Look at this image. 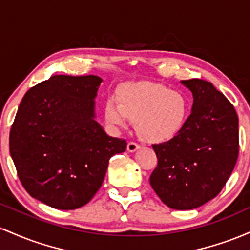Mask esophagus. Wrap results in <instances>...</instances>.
Returning <instances> with one entry per match:
<instances>
[{
	"label": "esophagus",
	"instance_id": "1",
	"mask_svg": "<svg viewBox=\"0 0 250 250\" xmlns=\"http://www.w3.org/2000/svg\"><path fill=\"white\" fill-rule=\"evenodd\" d=\"M139 148H140L139 143H136V142H134V141L128 142L127 149H128V151H130V153H134V151L137 150V149H139Z\"/></svg>",
	"mask_w": 250,
	"mask_h": 250
}]
</instances>
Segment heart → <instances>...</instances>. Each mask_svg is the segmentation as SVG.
Masks as SVG:
<instances>
[{"instance_id":"heart-1","label":"heart","mask_w":250,"mask_h":250,"mask_svg":"<svg viewBox=\"0 0 250 250\" xmlns=\"http://www.w3.org/2000/svg\"><path fill=\"white\" fill-rule=\"evenodd\" d=\"M105 119L117 128L128 127L136 120V130L149 142L173 139L185 127L189 99L181 91L157 83L128 85L120 93V101L110 97L105 103Z\"/></svg>"}]
</instances>
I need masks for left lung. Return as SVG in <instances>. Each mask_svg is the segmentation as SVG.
<instances>
[{
  "mask_svg": "<svg viewBox=\"0 0 250 250\" xmlns=\"http://www.w3.org/2000/svg\"><path fill=\"white\" fill-rule=\"evenodd\" d=\"M193 94L191 114L168 142L153 145L157 167L149 181L169 208L188 210L217 196L239 156V119L210 82L181 81Z\"/></svg>",
  "mask_w": 250,
  "mask_h": 250,
  "instance_id": "8db88e82",
  "label": "left lung"
}]
</instances>
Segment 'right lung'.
I'll list each match as a JSON object with an SVG mask.
<instances>
[{
	"mask_svg": "<svg viewBox=\"0 0 250 250\" xmlns=\"http://www.w3.org/2000/svg\"><path fill=\"white\" fill-rule=\"evenodd\" d=\"M102 79L54 75L34 85L20 103L9 149L25 190L47 206L71 210L93 199L113 155L125 140L105 134L95 120Z\"/></svg>",
	"mask_w": 250,
	"mask_h": 250,
	"instance_id": "add662e5",
	"label": "right lung"
}]
</instances>
